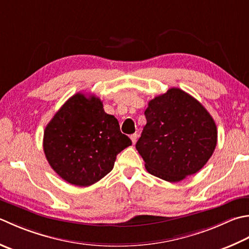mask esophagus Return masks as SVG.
<instances>
[{
    "label": "esophagus",
    "instance_id": "obj_1",
    "mask_svg": "<svg viewBox=\"0 0 249 249\" xmlns=\"http://www.w3.org/2000/svg\"><path fill=\"white\" fill-rule=\"evenodd\" d=\"M137 138H138V135L137 134L130 135V139H131V142H133V143H135L136 141H137Z\"/></svg>",
    "mask_w": 249,
    "mask_h": 249
}]
</instances>
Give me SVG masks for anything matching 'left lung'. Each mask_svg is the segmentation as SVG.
<instances>
[{
  "label": "left lung",
  "instance_id": "obj_1",
  "mask_svg": "<svg viewBox=\"0 0 249 249\" xmlns=\"http://www.w3.org/2000/svg\"><path fill=\"white\" fill-rule=\"evenodd\" d=\"M136 143L148 172L168 182L197 173L215 151L217 126L201 102L180 89L150 100Z\"/></svg>",
  "mask_w": 249,
  "mask_h": 249
}]
</instances>
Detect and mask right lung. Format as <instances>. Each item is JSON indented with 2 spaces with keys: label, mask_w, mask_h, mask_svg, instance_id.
Wrapping results in <instances>:
<instances>
[{
  "label": "right lung",
  "mask_w": 249,
  "mask_h": 249,
  "mask_svg": "<svg viewBox=\"0 0 249 249\" xmlns=\"http://www.w3.org/2000/svg\"><path fill=\"white\" fill-rule=\"evenodd\" d=\"M131 145L119 122L106 113L94 95H73L44 130L43 149L51 167L65 181L89 187L114 166L121 151Z\"/></svg>",
  "instance_id": "1"
}]
</instances>
